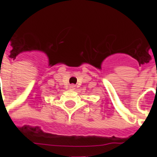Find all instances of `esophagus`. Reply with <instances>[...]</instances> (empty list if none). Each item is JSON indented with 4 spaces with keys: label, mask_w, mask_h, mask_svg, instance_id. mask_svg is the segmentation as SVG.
Segmentation results:
<instances>
[{
    "label": "esophagus",
    "mask_w": 157,
    "mask_h": 157,
    "mask_svg": "<svg viewBox=\"0 0 157 157\" xmlns=\"http://www.w3.org/2000/svg\"><path fill=\"white\" fill-rule=\"evenodd\" d=\"M75 86L74 85H71L70 86V90H75Z\"/></svg>",
    "instance_id": "34e87169"
}]
</instances>
